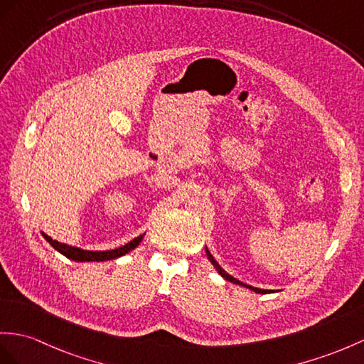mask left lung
Wrapping results in <instances>:
<instances>
[{"label":"left lung","instance_id":"1","mask_svg":"<svg viewBox=\"0 0 364 364\" xmlns=\"http://www.w3.org/2000/svg\"><path fill=\"white\" fill-rule=\"evenodd\" d=\"M207 256H208V259L211 261V264L213 265H215V267H216V270L219 272V274H220V277H223V278H225L227 281H230V282H235V284H239V286H244V287H249V289H252V290H255L256 291V294H267V291L269 290H261V289H256V287H252V286H247V284H244V282H241V281H237L236 278H233V277H230V274L228 273H225L223 269H220L219 267V264L215 261V258H213V256H211V253L207 250Z\"/></svg>","mask_w":364,"mask_h":364}]
</instances>
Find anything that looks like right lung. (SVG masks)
<instances>
[{"label":"right lung","instance_id":"add662e5","mask_svg":"<svg viewBox=\"0 0 364 364\" xmlns=\"http://www.w3.org/2000/svg\"><path fill=\"white\" fill-rule=\"evenodd\" d=\"M44 239L54 247L57 252H60L61 255H65L66 258L73 259V261H78V262H85V261H109L114 258H119V256L127 255L128 252H131L132 249H136L139 245V242L141 241V237L144 235H140L139 237L132 239L131 242H128L127 245L120 247V249H115V250H108V252H87V250H82V249H77V247H70L66 244H61L58 241H54V239H50L48 235H44Z\"/></svg>","mask_w":364,"mask_h":364}]
</instances>
